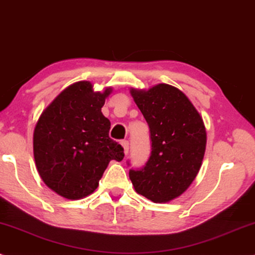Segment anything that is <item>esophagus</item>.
I'll return each mask as SVG.
<instances>
[{
    "label": "esophagus",
    "instance_id": "esophagus-1",
    "mask_svg": "<svg viewBox=\"0 0 255 255\" xmlns=\"http://www.w3.org/2000/svg\"><path fill=\"white\" fill-rule=\"evenodd\" d=\"M121 145L124 147L125 154H128V151H129V142H128V140H122Z\"/></svg>",
    "mask_w": 255,
    "mask_h": 255
}]
</instances>
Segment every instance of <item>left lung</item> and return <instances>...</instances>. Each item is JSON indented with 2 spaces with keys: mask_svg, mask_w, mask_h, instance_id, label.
Instances as JSON below:
<instances>
[{
  "mask_svg": "<svg viewBox=\"0 0 255 255\" xmlns=\"http://www.w3.org/2000/svg\"><path fill=\"white\" fill-rule=\"evenodd\" d=\"M130 94L148 124L152 151L145 166L129 170V178L137 194L154 203L170 202L189 188L201 168L207 143L203 120L171 85L131 89Z\"/></svg>",
  "mask_w": 255,
  "mask_h": 255,
  "instance_id": "obj_1",
  "label": "left lung"
}]
</instances>
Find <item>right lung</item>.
<instances>
[{"mask_svg": "<svg viewBox=\"0 0 255 255\" xmlns=\"http://www.w3.org/2000/svg\"><path fill=\"white\" fill-rule=\"evenodd\" d=\"M89 82L67 87L40 115L33 135L38 172L48 188L69 199L93 194L110 160L121 161L124 147L110 139L103 116L106 97Z\"/></svg>", "mask_w": 255, "mask_h": 255, "instance_id": "add662e5", "label": "right lung"}]
</instances>
